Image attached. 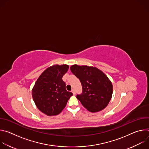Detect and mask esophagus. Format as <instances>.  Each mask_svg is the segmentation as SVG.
I'll list each match as a JSON object with an SVG mask.
<instances>
[{
  "mask_svg": "<svg viewBox=\"0 0 149 149\" xmlns=\"http://www.w3.org/2000/svg\"><path fill=\"white\" fill-rule=\"evenodd\" d=\"M72 93H73V94H74V95H75V94H76L75 90L74 89H72Z\"/></svg>",
  "mask_w": 149,
  "mask_h": 149,
  "instance_id": "34e87169",
  "label": "esophagus"
}]
</instances>
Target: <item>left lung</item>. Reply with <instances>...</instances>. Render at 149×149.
I'll use <instances>...</instances> for the list:
<instances>
[{
	"instance_id": "1",
	"label": "left lung",
	"mask_w": 149,
	"mask_h": 149,
	"mask_svg": "<svg viewBox=\"0 0 149 149\" xmlns=\"http://www.w3.org/2000/svg\"><path fill=\"white\" fill-rule=\"evenodd\" d=\"M70 68L81 83L82 91L77 98L84 107L91 112L105 108L113 94V86L108 77L94 67L74 65Z\"/></svg>"
}]
</instances>
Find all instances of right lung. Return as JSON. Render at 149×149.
<instances>
[{"label":"right lung","mask_w":149,"mask_h":149,"mask_svg":"<svg viewBox=\"0 0 149 149\" xmlns=\"http://www.w3.org/2000/svg\"><path fill=\"white\" fill-rule=\"evenodd\" d=\"M68 65H54L44 71L37 79L32 94L38 109L47 116L59 114L65 107L73 95L67 91L62 77L68 70Z\"/></svg>","instance_id":"add662e5"}]
</instances>
